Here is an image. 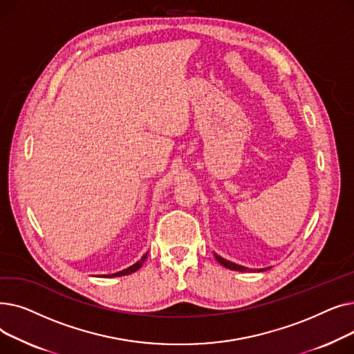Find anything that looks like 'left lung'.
I'll use <instances>...</instances> for the list:
<instances>
[{"mask_svg":"<svg viewBox=\"0 0 354 354\" xmlns=\"http://www.w3.org/2000/svg\"><path fill=\"white\" fill-rule=\"evenodd\" d=\"M215 258H216V261H218L221 266H224L225 268H230V270H234V271H247V270H248V268H245V267H243V266H238V264H235V263H231V261H228V259H224V258L216 255V254H215ZM264 270H268V268H263V270H258V271H264ZM250 271H251V270H250Z\"/></svg>","mask_w":354,"mask_h":354,"instance_id":"8db88e82","label":"left lung"}]
</instances>
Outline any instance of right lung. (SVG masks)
I'll return each mask as SVG.
<instances>
[{
    "label": "right lung",
    "mask_w": 354,
    "mask_h": 354,
    "mask_svg": "<svg viewBox=\"0 0 354 354\" xmlns=\"http://www.w3.org/2000/svg\"><path fill=\"white\" fill-rule=\"evenodd\" d=\"M147 258V252L139 259V261L136 263V264H133L132 267H129V268H126V270H123V271H119V272H115V274H110V275H102V277H120V275H127V274H132V272H135V271H138L140 267H142V264L145 263V259Z\"/></svg>",
    "instance_id": "1"
}]
</instances>
